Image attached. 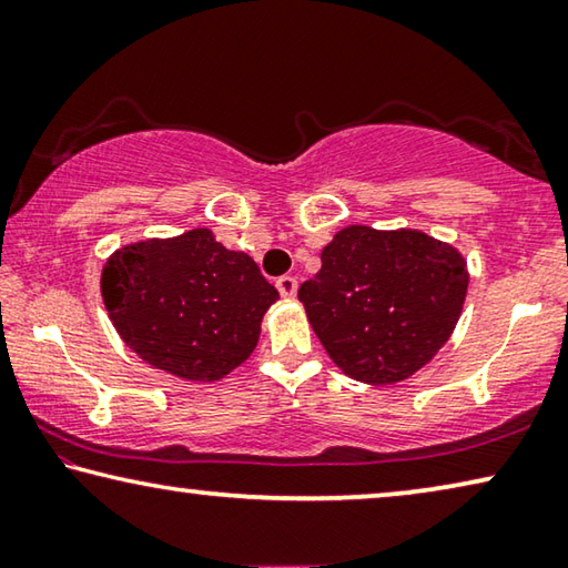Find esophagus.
<instances>
[{
	"mask_svg": "<svg viewBox=\"0 0 568 568\" xmlns=\"http://www.w3.org/2000/svg\"><path fill=\"white\" fill-rule=\"evenodd\" d=\"M277 291H281V295L283 298H293L295 295V291H298V281H295L293 275H283V277H277Z\"/></svg>",
	"mask_w": 568,
	"mask_h": 568,
	"instance_id": "1",
	"label": "esophagus"
}]
</instances>
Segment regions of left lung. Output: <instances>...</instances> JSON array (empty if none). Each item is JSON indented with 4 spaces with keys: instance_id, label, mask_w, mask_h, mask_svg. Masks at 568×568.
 I'll list each match as a JSON object with an SVG mask.
<instances>
[{
    "instance_id": "left-lung-1",
    "label": "left lung",
    "mask_w": 568,
    "mask_h": 568,
    "mask_svg": "<svg viewBox=\"0 0 568 568\" xmlns=\"http://www.w3.org/2000/svg\"><path fill=\"white\" fill-rule=\"evenodd\" d=\"M467 285V262L452 244L416 230L354 224L326 244L298 301L344 375L393 385L448 342Z\"/></svg>"
}]
</instances>
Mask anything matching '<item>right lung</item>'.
Segmentation results:
<instances>
[{
    "label": "right lung",
    "instance_id": "right-lung-1",
    "mask_svg": "<svg viewBox=\"0 0 568 568\" xmlns=\"http://www.w3.org/2000/svg\"><path fill=\"white\" fill-rule=\"evenodd\" d=\"M101 295L124 344L155 369L214 383L255 352L265 311L281 298L255 260L209 230L116 250Z\"/></svg>",
    "mask_w": 568,
    "mask_h": 568
}]
</instances>
